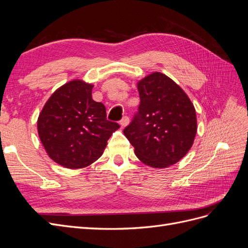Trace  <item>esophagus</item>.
Masks as SVG:
<instances>
[{"mask_svg": "<svg viewBox=\"0 0 248 248\" xmlns=\"http://www.w3.org/2000/svg\"><path fill=\"white\" fill-rule=\"evenodd\" d=\"M120 124H121V126H122V127L127 126V125L129 124V118H128V117H126V116H125V117H123L121 121H120Z\"/></svg>", "mask_w": 248, "mask_h": 248, "instance_id": "obj_1", "label": "esophagus"}]
</instances>
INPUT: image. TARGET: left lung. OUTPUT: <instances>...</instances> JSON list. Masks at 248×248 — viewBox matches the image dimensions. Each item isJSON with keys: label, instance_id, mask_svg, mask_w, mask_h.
Segmentation results:
<instances>
[{"label": "left lung", "instance_id": "obj_1", "mask_svg": "<svg viewBox=\"0 0 248 248\" xmlns=\"http://www.w3.org/2000/svg\"><path fill=\"white\" fill-rule=\"evenodd\" d=\"M140 103L123 130L138 158L155 169L182 159L197 133L196 109L188 96L166 74L154 72L138 82Z\"/></svg>", "mask_w": 248, "mask_h": 248}]
</instances>
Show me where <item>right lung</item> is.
<instances>
[{
  "label": "right lung",
  "instance_id": "right-lung-1",
  "mask_svg": "<svg viewBox=\"0 0 248 248\" xmlns=\"http://www.w3.org/2000/svg\"><path fill=\"white\" fill-rule=\"evenodd\" d=\"M93 85L74 79L60 87L37 121L50 158L67 169L86 168L102 155L120 125L107 119L106 107L92 99Z\"/></svg>",
  "mask_w": 248,
  "mask_h": 248
}]
</instances>
